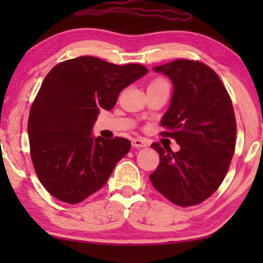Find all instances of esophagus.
I'll return each instance as SVG.
<instances>
[{
  "mask_svg": "<svg viewBox=\"0 0 263 263\" xmlns=\"http://www.w3.org/2000/svg\"><path fill=\"white\" fill-rule=\"evenodd\" d=\"M132 145L133 147H135V148H143V147L148 146V141H147L146 139H141V138L133 139Z\"/></svg>",
  "mask_w": 263,
  "mask_h": 263,
  "instance_id": "1",
  "label": "esophagus"
}]
</instances>
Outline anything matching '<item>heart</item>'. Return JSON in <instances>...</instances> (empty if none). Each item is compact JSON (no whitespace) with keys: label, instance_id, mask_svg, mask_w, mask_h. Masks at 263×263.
I'll list each match as a JSON object with an SVG mask.
<instances>
[{"label":"heart","instance_id":"heart-1","mask_svg":"<svg viewBox=\"0 0 263 263\" xmlns=\"http://www.w3.org/2000/svg\"><path fill=\"white\" fill-rule=\"evenodd\" d=\"M151 85H168V82L163 78H158L154 79V80L151 82Z\"/></svg>","mask_w":263,"mask_h":263}]
</instances>
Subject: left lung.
Masks as SVG:
<instances>
[{
	"instance_id": "left-lung-1",
	"label": "left lung",
	"mask_w": 263,
	"mask_h": 263,
	"mask_svg": "<svg viewBox=\"0 0 263 263\" xmlns=\"http://www.w3.org/2000/svg\"><path fill=\"white\" fill-rule=\"evenodd\" d=\"M174 84L171 105L161 118L163 136L181 146L151 145L160 163L149 175L154 188L172 203L195 206L219 188L236 147L232 102L218 74L194 60H175L153 68Z\"/></svg>"
}]
</instances>
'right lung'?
<instances>
[{
	"instance_id": "add662e5",
	"label": "right lung",
	"mask_w": 263,
	"mask_h": 263,
	"mask_svg": "<svg viewBox=\"0 0 263 263\" xmlns=\"http://www.w3.org/2000/svg\"><path fill=\"white\" fill-rule=\"evenodd\" d=\"M148 69L93 56L56 64L46 75L28 116L31 159L43 186L57 200L75 204L109 179L130 149L124 138L91 135L99 111H110L121 91Z\"/></svg>"
}]
</instances>
